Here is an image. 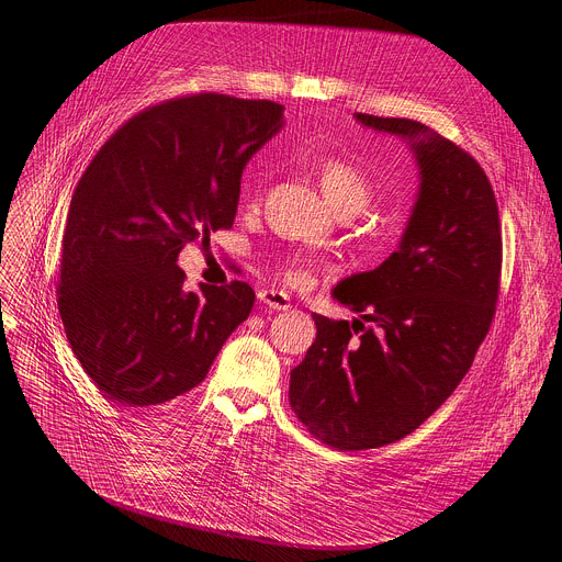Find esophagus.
Instances as JSON below:
<instances>
[{"label":"esophagus","instance_id":"34e87169","mask_svg":"<svg viewBox=\"0 0 562 562\" xmlns=\"http://www.w3.org/2000/svg\"><path fill=\"white\" fill-rule=\"evenodd\" d=\"M258 300L267 306V308H274V311H288L290 308V297L281 290H260L258 292Z\"/></svg>","mask_w":562,"mask_h":562}]
</instances>
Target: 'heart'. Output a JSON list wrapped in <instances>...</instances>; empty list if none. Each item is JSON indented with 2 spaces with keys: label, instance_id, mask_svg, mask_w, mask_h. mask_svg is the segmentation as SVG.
Here are the masks:
<instances>
[{
  "label": "heart",
  "instance_id": "b5f03b06",
  "mask_svg": "<svg viewBox=\"0 0 562 562\" xmlns=\"http://www.w3.org/2000/svg\"><path fill=\"white\" fill-rule=\"evenodd\" d=\"M315 173L327 201L336 210H361L372 194V182L363 173V169L350 157L325 155L315 162ZM279 272L288 285H306L308 267L300 258H288L281 262Z\"/></svg>",
  "mask_w": 562,
  "mask_h": 562
}]
</instances>
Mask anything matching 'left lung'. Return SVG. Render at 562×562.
Instances as JSON below:
<instances>
[{
  "label": "left lung",
  "instance_id": "obj_1",
  "mask_svg": "<svg viewBox=\"0 0 562 562\" xmlns=\"http://www.w3.org/2000/svg\"><path fill=\"white\" fill-rule=\"evenodd\" d=\"M357 121L412 142L420 192L397 251L334 288L361 319L313 313L290 372L292 412L336 450L393 443L446 403L492 327L503 262L492 182L464 148L412 119Z\"/></svg>",
  "mask_w": 562,
  "mask_h": 562
}]
</instances>
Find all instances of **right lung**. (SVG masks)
I'll return each mask as SVG.
<instances>
[{
  "instance_id": "obj_1",
  "label": "right lung",
  "mask_w": 562,
  "mask_h": 562,
  "mask_svg": "<svg viewBox=\"0 0 562 562\" xmlns=\"http://www.w3.org/2000/svg\"><path fill=\"white\" fill-rule=\"evenodd\" d=\"M281 116L272 100L178 95L125 121L79 178L57 304L104 397L150 407L192 391L249 317V283L187 292L176 260L184 245H210V233L233 226L243 169Z\"/></svg>"
}]
</instances>
